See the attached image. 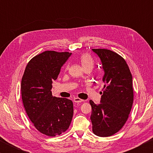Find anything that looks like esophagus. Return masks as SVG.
<instances>
[{
  "label": "esophagus",
  "mask_w": 153,
  "mask_h": 153,
  "mask_svg": "<svg viewBox=\"0 0 153 153\" xmlns=\"http://www.w3.org/2000/svg\"><path fill=\"white\" fill-rule=\"evenodd\" d=\"M74 101L75 102H84V100L81 99V98H75L74 99Z\"/></svg>",
  "instance_id": "esophagus-1"
}]
</instances>
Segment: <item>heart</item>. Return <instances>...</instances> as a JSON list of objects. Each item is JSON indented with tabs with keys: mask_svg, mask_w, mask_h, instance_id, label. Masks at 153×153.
I'll return each mask as SVG.
<instances>
[{
	"mask_svg": "<svg viewBox=\"0 0 153 153\" xmlns=\"http://www.w3.org/2000/svg\"><path fill=\"white\" fill-rule=\"evenodd\" d=\"M79 61L84 69L88 68V67H91V68H92L94 65V59H92L91 56L86 53L82 54V55L80 56Z\"/></svg>",
	"mask_w": 153,
	"mask_h": 153,
	"instance_id": "1",
	"label": "heart"
}]
</instances>
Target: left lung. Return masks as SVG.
Returning <instances> with one entry per match:
<instances>
[{
  "label": "left lung",
  "mask_w": 153,
  "mask_h": 153,
  "mask_svg": "<svg viewBox=\"0 0 153 153\" xmlns=\"http://www.w3.org/2000/svg\"><path fill=\"white\" fill-rule=\"evenodd\" d=\"M92 51L100 57L105 71L101 102L96 105L90 100L92 131L108 137L120 131L128 120L134 102L132 76L125 59L117 53L103 48Z\"/></svg>",
  "instance_id": "1"
}]
</instances>
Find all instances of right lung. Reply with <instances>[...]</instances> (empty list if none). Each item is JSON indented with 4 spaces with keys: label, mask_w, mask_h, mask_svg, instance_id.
<instances>
[{
    "label": "right lung",
    "mask_w": 153,
    "mask_h": 153,
    "mask_svg": "<svg viewBox=\"0 0 153 153\" xmlns=\"http://www.w3.org/2000/svg\"><path fill=\"white\" fill-rule=\"evenodd\" d=\"M71 53L46 51L28 62L22 79V101L36 129L44 135L56 136L69 128L74 114L73 102L53 97L51 90L61 68Z\"/></svg>",
    "instance_id": "right-lung-1"
}]
</instances>
